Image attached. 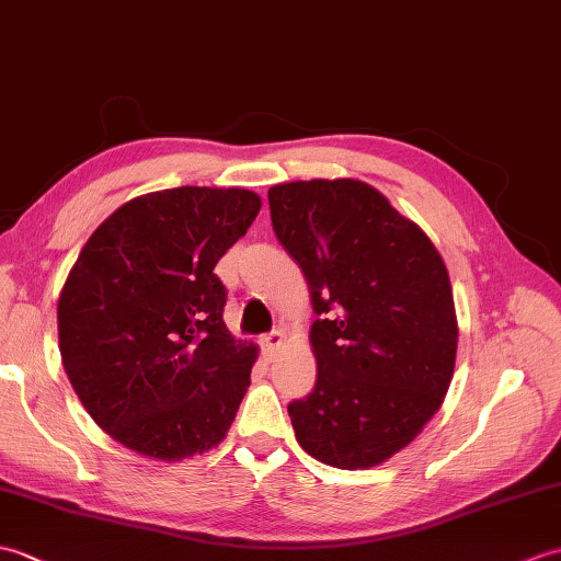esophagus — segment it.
<instances>
[{
  "label": "esophagus",
  "instance_id": "1",
  "mask_svg": "<svg viewBox=\"0 0 561 561\" xmlns=\"http://www.w3.org/2000/svg\"><path fill=\"white\" fill-rule=\"evenodd\" d=\"M284 344V335L279 330H274V332H270V335H265L260 340V347H262V352H265L267 356H272L274 352H277L279 347Z\"/></svg>",
  "mask_w": 561,
  "mask_h": 561
}]
</instances>
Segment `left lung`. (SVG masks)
Segmentation results:
<instances>
[{
    "label": "left lung",
    "mask_w": 561,
    "mask_h": 561,
    "mask_svg": "<svg viewBox=\"0 0 561 561\" xmlns=\"http://www.w3.org/2000/svg\"><path fill=\"white\" fill-rule=\"evenodd\" d=\"M267 197L320 316L316 388L289 404L296 440L332 468H376L420 436L450 386L458 318L444 257L364 181L279 183Z\"/></svg>",
    "instance_id": "obj_1"
}]
</instances>
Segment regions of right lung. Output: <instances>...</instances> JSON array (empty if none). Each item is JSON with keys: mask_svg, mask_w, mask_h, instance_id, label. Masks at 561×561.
I'll list each match as a JSON object with an SVG mask.
<instances>
[{"mask_svg": "<svg viewBox=\"0 0 561 561\" xmlns=\"http://www.w3.org/2000/svg\"><path fill=\"white\" fill-rule=\"evenodd\" d=\"M260 205L243 187L139 195L91 233L67 274L65 374L91 420L139 456L178 462L229 432L257 347L226 328L214 267Z\"/></svg>", "mask_w": 561, "mask_h": 561, "instance_id": "add662e5", "label": "right lung"}]
</instances>
